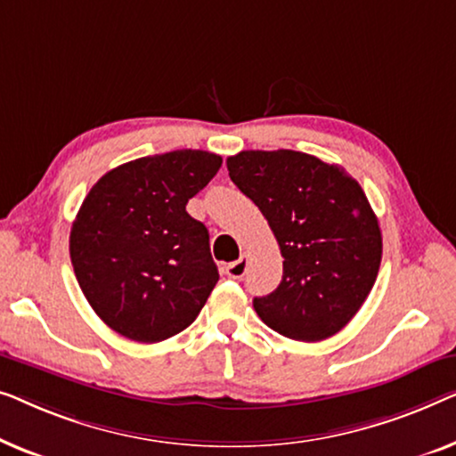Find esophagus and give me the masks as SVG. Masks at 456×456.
<instances>
[{
	"label": "esophagus",
	"mask_w": 456,
	"mask_h": 456,
	"mask_svg": "<svg viewBox=\"0 0 456 456\" xmlns=\"http://www.w3.org/2000/svg\"><path fill=\"white\" fill-rule=\"evenodd\" d=\"M246 271H248V256H241L240 260L229 262L225 266V273L229 279H241L243 274H246Z\"/></svg>",
	"instance_id": "esophagus-1"
}]
</instances>
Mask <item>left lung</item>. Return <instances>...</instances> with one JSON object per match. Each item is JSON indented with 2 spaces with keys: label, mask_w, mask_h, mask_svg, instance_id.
Masks as SVG:
<instances>
[{
  "label": "left lung",
  "mask_w": 456,
  "mask_h": 456,
  "mask_svg": "<svg viewBox=\"0 0 456 456\" xmlns=\"http://www.w3.org/2000/svg\"><path fill=\"white\" fill-rule=\"evenodd\" d=\"M227 169L283 256V279L254 297L256 314L295 341L337 335L370 295L382 260L380 227L362 185L343 167L285 149L241 151Z\"/></svg>",
  "instance_id": "8db88e82"
}]
</instances>
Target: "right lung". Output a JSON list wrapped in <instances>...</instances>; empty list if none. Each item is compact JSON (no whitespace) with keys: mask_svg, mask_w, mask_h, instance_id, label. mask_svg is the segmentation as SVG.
I'll list each match as a JSON object with an SVG mask.
<instances>
[{"mask_svg":"<svg viewBox=\"0 0 456 456\" xmlns=\"http://www.w3.org/2000/svg\"><path fill=\"white\" fill-rule=\"evenodd\" d=\"M223 159L207 151L142 157L93 185L69 231V258L109 329L165 341L194 322L219 281L208 229L185 210Z\"/></svg>","mask_w":456,"mask_h":456,"instance_id":"add662e5","label":"right lung"}]
</instances>
